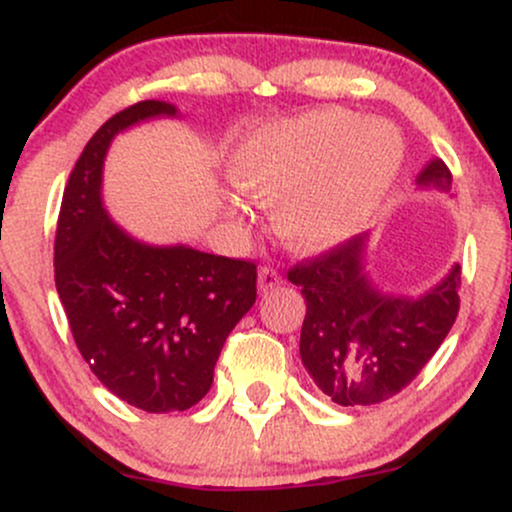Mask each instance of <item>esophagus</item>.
Segmentation results:
<instances>
[{
	"label": "esophagus",
	"mask_w": 512,
	"mask_h": 512,
	"mask_svg": "<svg viewBox=\"0 0 512 512\" xmlns=\"http://www.w3.org/2000/svg\"><path fill=\"white\" fill-rule=\"evenodd\" d=\"M281 284V274L276 272L274 267H262L260 269V276H257V289L262 293L276 289V286Z\"/></svg>",
	"instance_id": "esophagus-1"
}]
</instances>
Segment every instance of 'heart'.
<instances>
[{
	"label": "heart",
	"instance_id": "heart-1",
	"mask_svg": "<svg viewBox=\"0 0 512 512\" xmlns=\"http://www.w3.org/2000/svg\"><path fill=\"white\" fill-rule=\"evenodd\" d=\"M402 156L390 125L320 110L252 134L233 151L228 173L245 195L276 204L279 231L293 248L315 252L361 228Z\"/></svg>",
	"mask_w": 512,
	"mask_h": 512
}]
</instances>
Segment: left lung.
Wrapping results in <instances>:
<instances>
[{
    "label": "left lung",
    "mask_w": 512,
    "mask_h": 512,
    "mask_svg": "<svg viewBox=\"0 0 512 512\" xmlns=\"http://www.w3.org/2000/svg\"><path fill=\"white\" fill-rule=\"evenodd\" d=\"M450 192L452 175L433 158L416 178ZM368 233L289 269L301 286L303 366L332 402L368 407L402 392L448 337L460 310V264L419 298L383 293L363 272Z\"/></svg>",
    "instance_id": "8db88e82"
}]
</instances>
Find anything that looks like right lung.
Listing matches in <instances>:
<instances>
[{
	"label": "right lung",
	"instance_id": "1",
	"mask_svg": "<svg viewBox=\"0 0 512 512\" xmlns=\"http://www.w3.org/2000/svg\"><path fill=\"white\" fill-rule=\"evenodd\" d=\"M175 115L170 103H134L88 139L55 236V284L81 356L113 395L149 414L185 411L207 395L223 342L257 298L255 262L146 245L103 207L115 134Z\"/></svg>",
	"mask_w": 512,
	"mask_h": 512
}]
</instances>
